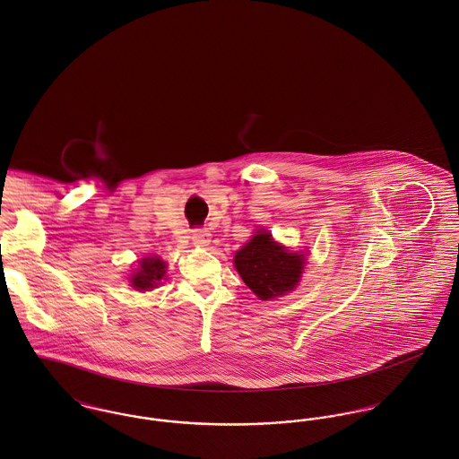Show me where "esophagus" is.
Listing matches in <instances>:
<instances>
[{"instance_id":"34e87169","label":"esophagus","mask_w":459,"mask_h":459,"mask_svg":"<svg viewBox=\"0 0 459 459\" xmlns=\"http://www.w3.org/2000/svg\"><path fill=\"white\" fill-rule=\"evenodd\" d=\"M210 238H212V235H210L209 230H195L193 231V242L198 247H207L210 244Z\"/></svg>"}]
</instances>
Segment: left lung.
<instances>
[{
	"mask_svg": "<svg viewBox=\"0 0 459 459\" xmlns=\"http://www.w3.org/2000/svg\"><path fill=\"white\" fill-rule=\"evenodd\" d=\"M303 264V254L279 246L264 230L255 231L252 240L235 255V266L240 277L261 299L292 291L301 277Z\"/></svg>",
	"mask_w": 459,
	"mask_h": 459,
	"instance_id": "8db88e82",
	"label": "left lung"
}]
</instances>
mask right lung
Returning <instances> with one entry per match:
<instances>
[{
    "label": "right lung",
    "instance_id": "obj_1",
    "mask_svg": "<svg viewBox=\"0 0 459 459\" xmlns=\"http://www.w3.org/2000/svg\"><path fill=\"white\" fill-rule=\"evenodd\" d=\"M165 268H167L165 261H161L156 255L142 259L140 270L131 279V286L138 291H151L163 281V277L167 273Z\"/></svg>",
    "mask_w": 459,
    "mask_h": 459
}]
</instances>
